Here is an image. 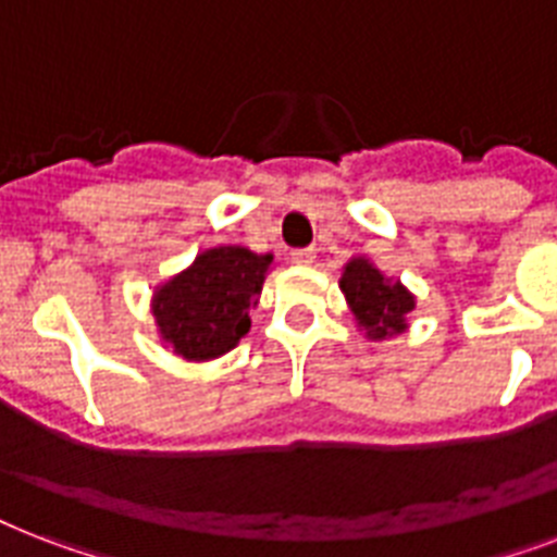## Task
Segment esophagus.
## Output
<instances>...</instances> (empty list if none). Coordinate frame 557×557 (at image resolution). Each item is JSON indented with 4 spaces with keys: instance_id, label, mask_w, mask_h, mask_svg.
I'll return each instance as SVG.
<instances>
[{
    "instance_id": "1",
    "label": "esophagus",
    "mask_w": 557,
    "mask_h": 557,
    "mask_svg": "<svg viewBox=\"0 0 557 557\" xmlns=\"http://www.w3.org/2000/svg\"><path fill=\"white\" fill-rule=\"evenodd\" d=\"M288 257H292V262H297V265H312L314 248H295V251L288 253Z\"/></svg>"
}]
</instances>
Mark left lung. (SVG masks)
<instances>
[{"instance_id": "obj_1", "label": "left lung", "mask_w": 557, "mask_h": 557, "mask_svg": "<svg viewBox=\"0 0 557 557\" xmlns=\"http://www.w3.org/2000/svg\"><path fill=\"white\" fill-rule=\"evenodd\" d=\"M341 292L347 295L356 321L370 338H387L405 330L407 312H413V295L401 283H387L379 269L367 260H352L344 269Z\"/></svg>"}]
</instances>
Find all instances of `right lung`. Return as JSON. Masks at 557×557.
I'll return each instance as SVG.
<instances>
[{
	"label": "right lung",
	"instance_id": "1",
	"mask_svg": "<svg viewBox=\"0 0 557 557\" xmlns=\"http://www.w3.org/2000/svg\"><path fill=\"white\" fill-rule=\"evenodd\" d=\"M271 253L227 245L196 257L190 269L156 292L161 338L193 361L225 356L251 330L248 306L262 292Z\"/></svg>",
	"mask_w": 557,
	"mask_h": 557
}]
</instances>
